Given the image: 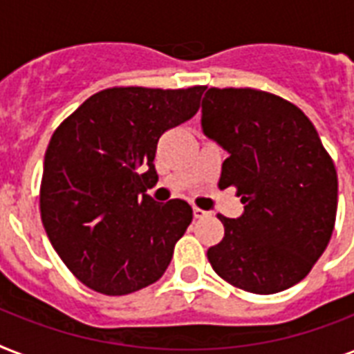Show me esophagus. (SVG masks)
Returning <instances> with one entry per match:
<instances>
[{"label":"esophagus","instance_id":"34e87169","mask_svg":"<svg viewBox=\"0 0 354 354\" xmlns=\"http://www.w3.org/2000/svg\"><path fill=\"white\" fill-rule=\"evenodd\" d=\"M193 215L194 218H205V216L209 215V211L200 209V207H193Z\"/></svg>","mask_w":354,"mask_h":354}]
</instances>
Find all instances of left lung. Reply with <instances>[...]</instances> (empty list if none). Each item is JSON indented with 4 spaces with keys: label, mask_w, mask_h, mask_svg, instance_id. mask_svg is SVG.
<instances>
[{
    "label": "left lung",
    "mask_w": 354,
    "mask_h": 354,
    "mask_svg": "<svg viewBox=\"0 0 354 354\" xmlns=\"http://www.w3.org/2000/svg\"><path fill=\"white\" fill-rule=\"evenodd\" d=\"M205 138L227 152L218 187H235L244 213L218 215L224 239L207 250L230 285L253 294L286 290L305 277L335 230L338 176L310 119L277 95L209 88Z\"/></svg>",
    "instance_id": "obj_1"
}]
</instances>
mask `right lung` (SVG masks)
<instances>
[{"mask_svg": "<svg viewBox=\"0 0 354 354\" xmlns=\"http://www.w3.org/2000/svg\"><path fill=\"white\" fill-rule=\"evenodd\" d=\"M204 90H102L53 133L41 222L64 264L91 290L124 296L165 274L193 209L180 198L160 204L145 191L158 182V141L198 112Z\"/></svg>", "mask_w": 354, "mask_h": 354, "instance_id": "add662e5", "label": "right lung"}]
</instances>
